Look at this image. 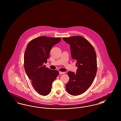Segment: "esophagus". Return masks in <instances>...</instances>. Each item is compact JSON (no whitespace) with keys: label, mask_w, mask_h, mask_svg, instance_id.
Instances as JSON below:
<instances>
[{"label":"esophagus","mask_w":121,"mask_h":121,"mask_svg":"<svg viewBox=\"0 0 121 121\" xmlns=\"http://www.w3.org/2000/svg\"><path fill=\"white\" fill-rule=\"evenodd\" d=\"M59 74H63L64 73V72H59Z\"/></svg>","instance_id":"34e87169"}]
</instances>
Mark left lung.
<instances>
[{
  "mask_svg": "<svg viewBox=\"0 0 121 121\" xmlns=\"http://www.w3.org/2000/svg\"><path fill=\"white\" fill-rule=\"evenodd\" d=\"M63 39L70 45L72 58L78 67L76 73H68L69 80L66 89L71 95H79L86 91L94 80L97 71L96 53L92 44L82 36Z\"/></svg>",
  "mask_w": 121,
  "mask_h": 121,
  "instance_id": "left-lung-1",
  "label": "left lung"
}]
</instances>
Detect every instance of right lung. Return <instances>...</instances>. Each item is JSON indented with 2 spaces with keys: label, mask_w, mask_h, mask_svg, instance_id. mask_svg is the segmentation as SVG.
<instances>
[{
  "label": "right lung",
  "mask_w": 121,
  "mask_h": 121,
  "mask_svg": "<svg viewBox=\"0 0 121 121\" xmlns=\"http://www.w3.org/2000/svg\"><path fill=\"white\" fill-rule=\"evenodd\" d=\"M60 41L59 38L42 36L31 41L26 48L24 69L33 86L41 95L49 94L52 83L59 74L58 71L48 69L44 64L47 63L52 47Z\"/></svg>",
  "instance_id": "add662e5"
}]
</instances>
